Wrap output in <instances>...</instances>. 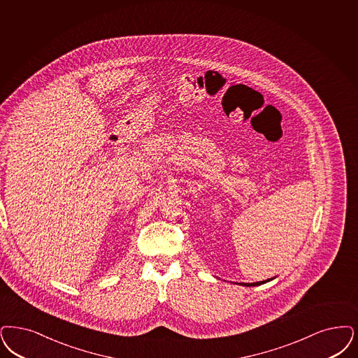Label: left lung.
<instances>
[{
    "label": "left lung",
    "mask_w": 358,
    "mask_h": 358,
    "mask_svg": "<svg viewBox=\"0 0 358 358\" xmlns=\"http://www.w3.org/2000/svg\"><path fill=\"white\" fill-rule=\"evenodd\" d=\"M275 277H273V278H269V280H265V281H257V282H240L238 285H243V286H259L262 285V284H266V282H269V281H272V280H274Z\"/></svg>",
    "instance_id": "obj_1"
}]
</instances>
